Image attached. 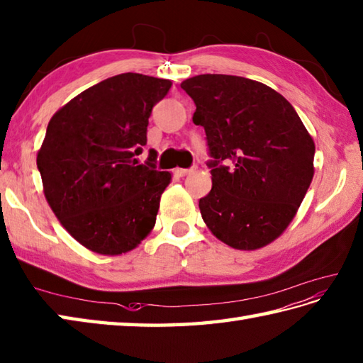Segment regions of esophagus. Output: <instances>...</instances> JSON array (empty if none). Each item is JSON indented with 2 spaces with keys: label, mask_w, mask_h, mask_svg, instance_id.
<instances>
[{
  "label": "esophagus",
  "mask_w": 363,
  "mask_h": 363,
  "mask_svg": "<svg viewBox=\"0 0 363 363\" xmlns=\"http://www.w3.org/2000/svg\"><path fill=\"white\" fill-rule=\"evenodd\" d=\"M196 171V167H191V169H175V174L179 175V177H184V175H188V174H191V172H194Z\"/></svg>",
  "instance_id": "34e87169"
}]
</instances>
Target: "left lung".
<instances>
[{
	"instance_id": "8db88e82",
	"label": "left lung",
	"mask_w": 363,
	"mask_h": 363,
	"mask_svg": "<svg viewBox=\"0 0 363 363\" xmlns=\"http://www.w3.org/2000/svg\"><path fill=\"white\" fill-rule=\"evenodd\" d=\"M206 135L211 191L202 219L228 246L254 250L291 223L313 179L315 144L291 103L258 81L199 75L180 84Z\"/></svg>"
}]
</instances>
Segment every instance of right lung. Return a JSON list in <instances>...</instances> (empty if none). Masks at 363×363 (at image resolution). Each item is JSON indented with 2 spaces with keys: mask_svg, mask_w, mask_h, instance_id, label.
Returning a JSON list of instances; mask_svg holds the SVG:
<instances>
[{
  "mask_svg": "<svg viewBox=\"0 0 363 363\" xmlns=\"http://www.w3.org/2000/svg\"><path fill=\"white\" fill-rule=\"evenodd\" d=\"M172 83L121 73L86 89L51 117L37 153L43 192L73 238L101 255L135 249L155 225L171 174L157 171V152L145 164L153 106Z\"/></svg>",
  "mask_w": 363,
  "mask_h": 363,
  "instance_id": "obj_1",
  "label": "right lung"
}]
</instances>
